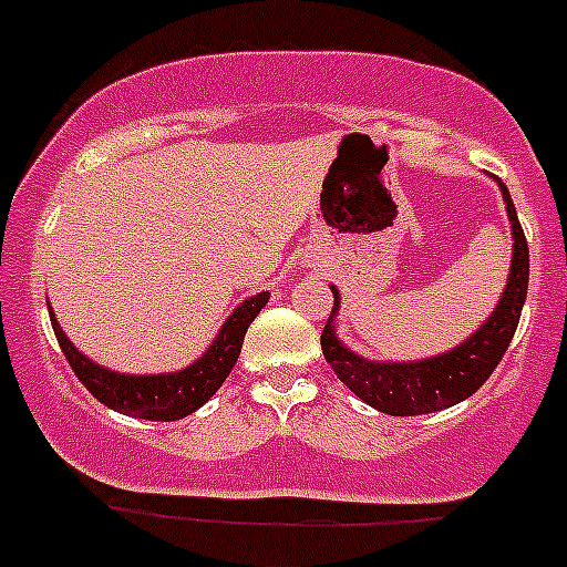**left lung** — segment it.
I'll return each instance as SVG.
<instances>
[{
  "mask_svg": "<svg viewBox=\"0 0 567 567\" xmlns=\"http://www.w3.org/2000/svg\"><path fill=\"white\" fill-rule=\"evenodd\" d=\"M502 185L507 216L509 224H513V268H509V282L502 301L493 310V316L482 323L480 332L471 334V340H465L454 351L421 362H368L334 338L332 318L323 323L321 349L327 362L351 393L360 395L365 404L377 406L379 412H388V415H426V412L446 410V406H454L468 399V395H474L502 362L504 351H507L509 340L518 329L526 288H529V244H526V235L520 229L518 213H515L513 199H509L507 185ZM332 293L334 316L340 301L338 290L332 288Z\"/></svg>",
  "mask_w": 567,
  "mask_h": 567,
  "instance_id": "left-lung-1",
  "label": "left lung"
}]
</instances>
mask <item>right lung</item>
<instances>
[{
  "label": "right lung",
  "instance_id": "right-lung-1",
  "mask_svg": "<svg viewBox=\"0 0 567 567\" xmlns=\"http://www.w3.org/2000/svg\"><path fill=\"white\" fill-rule=\"evenodd\" d=\"M268 299H271V293H257L246 299L227 318L216 343L207 349V354H202V360H196L185 371L157 373V377H126V373L104 371L71 346L60 323L54 321L52 310H49V318H52L54 338H58L71 371L91 390L93 399H99L110 410L124 412V415L146 417V421H177V417L199 410L221 388L224 379L238 362L246 329L255 321L257 312L268 305Z\"/></svg>",
  "mask_w": 567,
  "mask_h": 567
}]
</instances>
